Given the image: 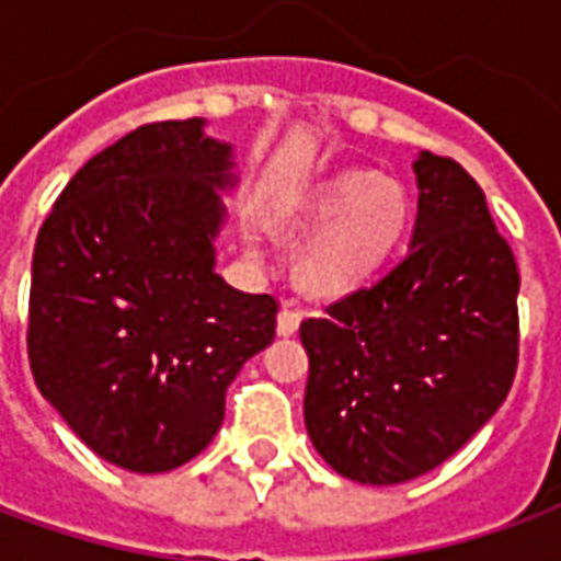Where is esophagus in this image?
Instances as JSON below:
<instances>
[{
	"instance_id": "1",
	"label": "esophagus",
	"mask_w": 561,
	"mask_h": 561,
	"mask_svg": "<svg viewBox=\"0 0 561 561\" xmlns=\"http://www.w3.org/2000/svg\"><path fill=\"white\" fill-rule=\"evenodd\" d=\"M300 328V312L297 309H282L279 318H276V330H279V336H294Z\"/></svg>"
}]
</instances>
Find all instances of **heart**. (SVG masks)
I'll return each mask as SVG.
<instances>
[{
	"label": "heart",
	"instance_id": "obj_1",
	"mask_svg": "<svg viewBox=\"0 0 561 561\" xmlns=\"http://www.w3.org/2000/svg\"><path fill=\"white\" fill-rule=\"evenodd\" d=\"M409 221V195L397 180L373 171H345L312 188L288 219L306 249L304 276L321 294L352 291L376 273Z\"/></svg>",
	"mask_w": 561,
	"mask_h": 561
}]
</instances>
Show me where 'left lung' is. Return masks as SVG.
<instances>
[{"mask_svg":"<svg viewBox=\"0 0 561 561\" xmlns=\"http://www.w3.org/2000/svg\"><path fill=\"white\" fill-rule=\"evenodd\" d=\"M417 219L400 264L300 324L304 417L330 469L412 481L454 457L514 385L519 270L481 185L421 152Z\"/></svg>","mask_w":561,"mask_h":561,"instance_id":"8db88e82","label":"left lung"}]
</instances>
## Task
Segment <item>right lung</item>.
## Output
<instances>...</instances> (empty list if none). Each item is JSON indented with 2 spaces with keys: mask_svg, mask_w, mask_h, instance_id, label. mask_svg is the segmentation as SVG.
<instances>
[{
  "mask_svg": "<svg viewBox=\"0 0 561 561\" xmlns=\"http://www.w3.org/2000/svg\"><path fill=\"white\" fill-rule=\"evenodd\" d=\"M231 144L149 123L80 168L32 252L30 366L83 445L156 474L219 433L225 390L276 336L279 304L216 273Z\"/></svg>",
  "mask_w": 561,
  "mask_h": 561,
  "instance_id": "add662e5",
  "label": "right lung"
}]
</instances>
